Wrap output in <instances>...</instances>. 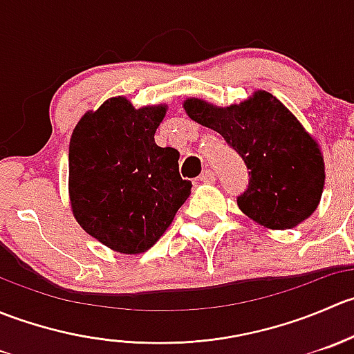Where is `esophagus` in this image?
Returning a JSON list of instances; mask_svg holds the SVG:
<instances>
[{"instance_id":"1","label":"esophagus","mask_w":354,"mask_h":354,"mask_svg":"<svg viewBox=\"0 0 354 354\" xmlns=\"http://www.w3.org/2000/svg\"><path fill=\"white\" fill-rule=\"evenodd\" d=\"M200 181H202V183H214V181H216V174L210 169H205L200 174Z\"/></svg>"}]
</instances>
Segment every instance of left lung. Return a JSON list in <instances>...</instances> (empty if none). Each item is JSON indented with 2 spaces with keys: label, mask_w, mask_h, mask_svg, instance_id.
<instances>
[{
  "label": "left lung",
  "mask_w": 354,
  "mask_h": 354,
  "mask_svg": "<svg viewBox=\"0 0 354 354\" xmlns=\"http://www.w3.org/2000/svg\"><path fill=\"white\" fill-rule=\"evenodd\" d=\"M188 116L223 135L248 169V187L238 207L270 230H291L319 205L324 190V159L291 111L272 94L255 92L230 108L202 99L185 102Z\"/></svg>",
  "instance_id": "8db88e82"
}]
</instances>
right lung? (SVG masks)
<instances>
[{
	"label": "right lung",
	"instance_id": "add662e5",
	"mask_svg": "<svg viewBox=\"0 0 354 354\" xmlns=\"http://www.w3.org/2000/svg\"><path fill=\"white\" fill-rule=\"evenodd\" d=\"M166 106L135 109L124 97L87 113L70 140V200L91 236L120 253H142L164 234L190 195L180 152L154 133Z\"/></svg>",
	"mask_w": 354,
	"mask_h": 354
}]
</instances>
